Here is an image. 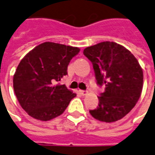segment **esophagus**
<instances>
[{"instance_id":"obj_1","label":"esophagus","mask_w":155,"mask_h":155,"mask_svg":"<svg viewBox=\"0 0 155 155\" xmlns=\"http://www.w3.org/2000/svg\"><path fill=\"white\" fill-rule=\"evenodd\" d=\"M80 93H81L83 96H86L87 94L88 93V92H87V91H84V90H80Z\"/></svg>"}]
</instances>
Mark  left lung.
<instances>
[{
	"instance_id": "8db88e82",
	"label": "left lung",
	"mask_w": 155,
	"mask_h": 155,
	"mask_svg": "<svg viewBox=\"0 0 155 155\" xmlns=\"http://www.w3.org/2000/svg\"><path fill=\"white\" fill-rule=\"evenodd\" d=\"M92 62L97 83L105 86L97 108L90 114L106 123L118 121L128 114L139 99L143 88V70L135 57L114 41H103L84 49Z\"/></svg>"
}]
</instances>
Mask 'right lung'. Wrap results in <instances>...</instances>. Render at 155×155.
Returning a JSON list of instances; mask_svg holds the SVG:
<instances>
[{
    "label": "right lung",
    "instance_id": "obj_1",
    "mask_svg": "<svg viewBox=\"0 0 155 155\" xmlns=\"http://www.w3.org/2000/svg\"><path fill=\"white\" fill-rule=\"evenodd\" d=\"M78 48L47 41L38 45L20 62L13 87L20 105L31 117L48 121L61 115L76 93L57 84L68 74V66Z\"/></svg>",
    "mask_w": 155,
    "mask_h": 155
}]
</instances>
